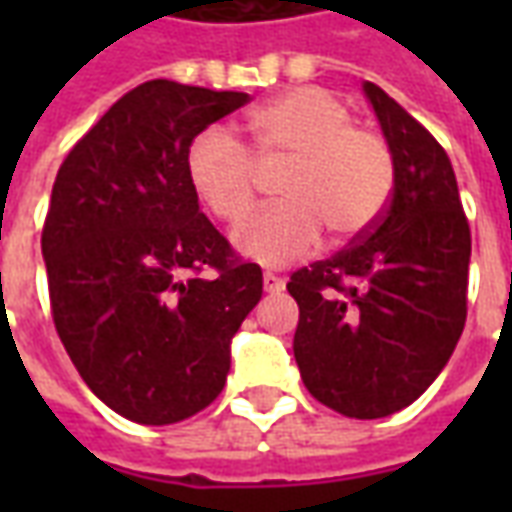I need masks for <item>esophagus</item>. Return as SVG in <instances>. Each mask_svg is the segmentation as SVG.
Instances as JSON below:
<instances>
[{
  "label": "esophagus",
  "instance_id": "esophagus-1",
  "mask_svg": "<svg viewBox=\"0 0 512 512\" xmlns=\"http://www.w3.org/2000/svg\"><path fill=\"white\" fill-rule=\"evenodd\" d=\"M263 290H266V293H282V290H285V279L277 277L274 271H266V274H263Z\"/></svg>",
  "mask_w": 512,
  "mask_h": 512
}]
</instances>
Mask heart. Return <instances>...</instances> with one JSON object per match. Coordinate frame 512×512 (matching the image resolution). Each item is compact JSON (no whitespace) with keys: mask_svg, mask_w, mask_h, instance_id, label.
Wrapping results in <instances>:
<instances>
[{"mask_svg":"<svg viewBox=\"0 0 512 512\" xmlns=\"http://www.w3.org/2000/svg\"><path fill=\"white\" fill-rule=\"evenodd\" d=\"M351 120V109L329 90L293 87L244 117L252 157L222 126L191 139V191L219 222L238 224L255 208L260 169L282 167L274 183L282 202L252 216L235 233V249L263 266H285L312 252L321 230L332 244H345L373 227L395 180L384 136Z\"/></svg>","mask_w":512,"mask_h":512,"instance_id":"b5f03b06","label":"heart"}]
</instances>
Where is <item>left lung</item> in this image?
<instances>
[{
  "label": "left lung",
  "instance_id": "8db88e82",
  "mask_svg": "<svg viewBox=\"0 0 512 512\" xmlns=\"http://www.w3.org/2000/svg\"><path fill=\"white\" fill-rule=\"evenodd\" d=\"M395 186L370 230L329 260L293 271V356L301 381L343 417L411 406L450 362L466 323L472 233L458 180L428 128L373 82Z\"/></svg>",
  "mask_w": 512,
  "mask_h": 512
}]
</instances>
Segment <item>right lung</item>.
<instances>
[{"mask_svg": "<svg viewBox=\"0 0 512 512\" xmlns=\"http://www.w3.org/2000/svg\"><path fill=\"white\" fill-rule=\"evenodd\" d=\"M244 104L233 90L139 84L54 180L40 238L54 326L84 384L131 422L211 406L230 340L263 296L260 266L235 255L186 178L191 139Z\"/></svg>", "mask_w": 512, "mask_h": 512, "instance_id": "obj_1", "label": "right lung"}]
</instances>
